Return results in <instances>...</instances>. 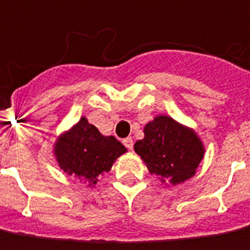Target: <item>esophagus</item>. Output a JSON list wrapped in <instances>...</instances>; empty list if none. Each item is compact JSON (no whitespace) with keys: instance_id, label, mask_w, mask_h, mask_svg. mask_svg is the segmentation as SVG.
Masks as SVG:
<instances>
[{"instance_id":"obj_1","label":"esophagus","mask_w":250,"mask_h":250,"mask_svg":"<svg viewBox=\"0 0 250 250\" xmlns=\"http://www.w3.org/2000/svg\"><path fill=\"white\" fill-rule=\"evenodd\" d=\"M124 146L128 148V150H132L133 148V140H132V137H126V139H124Z\"/></svg>"}]
</instances>
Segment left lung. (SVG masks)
<instances>
[{"label": "left lung", "mask_w": 250, "mask_h": 250, "mask_svg": "<svg viewBox=\"0 0 250 250\" xmlns=\"http://www.w3.org/2000/svg\"><path fill=\"white\" fill-rule=\"evenodd\" d=\"M145 137L133 148L162 184L184 183L197 173L205 146L197 132L169 115H155L145 125Z\"/></svg>", "instance_id": "left-lung-1"}]
</instances>
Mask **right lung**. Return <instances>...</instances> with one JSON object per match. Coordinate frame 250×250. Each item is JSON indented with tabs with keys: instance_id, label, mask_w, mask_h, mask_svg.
Listing matches in <instances>:
<instances>
[{
	"instance_id": "1",
	"label": "right lung",
	"mask_w": 250,
	"mask_h": 250,
	"mask_svg": "<svg viewBox=\"0 0 250 250\" xmlns=\"http://www.w3.org/2000/svg\"><path fill=\"white\" fill-rule=\"evenodd\" d=\"M128 151L114 136H104L86 117L62 132L53 145V157L66 175L95 187L99 176L110 172L118 157Z\"/></svg>"
}]
</instances>
